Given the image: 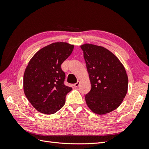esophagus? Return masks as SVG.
<instances>
[{
    "label": "esophagus",
    "mask_w": 149,
    "mask_h": 149,
    "mask_svg": "<svg viewBox=\"0 0 149 149\" xmlns=\"http://www.w3.org/2000/svg\"><path fill=\"white\" fill-rule=\"evenodd\" d=\"M79 84H80V81H78V82L74 84V86L76 87V88H77V87L79 86Z\"/></svg>",
    "instance_id": "1"
}]
</instances>
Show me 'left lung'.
Here are the masks:
<instances>
[{"instance_id": "8db88e82", "label": "left lung", "mask_w": 149, "mask_h": 149, "mask_svg": "<svg viewBox=\"0 0 149 149\" xmlns=\"http://www.w3.org/2000/svg\"><path fill=\"white\" fill-rule=\"evenodd\" d=\"M86 65L91 89L85 96L91 111L104 115L117 109L128 89V76L119 58L102 46L84 43L80 46Z\"/></svg>"}]
</instances>
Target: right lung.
Returning <instances> with one entry per match:
<instances>
[{
	"label": "right lung",
	"instance_id": "add662e5",
	"mask_svg": "<svg viewBox=\"0 0 149 149\" xmlns=\"http://www.w3.org/2000/svg\"><path fill=\"white\" fill-rule=\"evenodd\" d=\"M74 45L55 42L38 50L29 61L24 74L25 95L35 109L45 114L55 113L65 105L72 88L64 84L61 65L71 55Z\"/></svg>",
	"mask_w": 149,
	"mask_h": 149
}]
</instances>
